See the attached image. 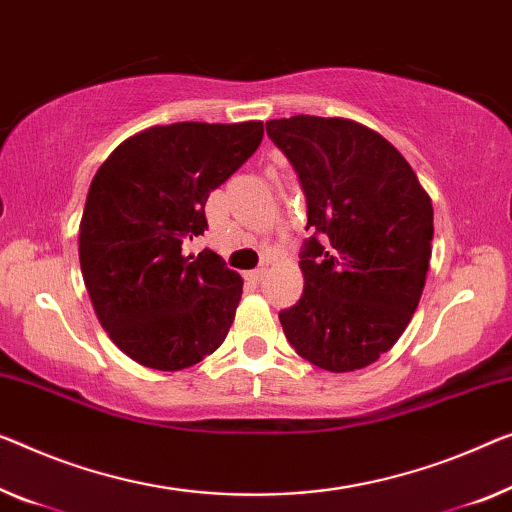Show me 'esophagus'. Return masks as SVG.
<instances>
[{
    "instance_id": "esophagus-1",
    "label": "esophagus",
    "mask_w": 512,
    "mask_h": 512,
    "mask_svg": "<svg viewBox=\"0 0 512 512\" xmlns=\"http://www.w3.org/2000/svg\"><path fill=\"white\" fill-rule=\"evenodd\" d=\"M264 273H266V269H255V271H248V273H246V280H248V282H253V285H259V282L264 280Z\"/></svg>"
}]
</instances>
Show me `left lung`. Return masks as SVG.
<instances>
[{
  "instance_id": "left-lung-1",
  "label": "left lung",
  "mask_w": 512,
  "mask_h": 512,
  "mask_svg": "<svg viewBox=\"0 0 512 512\" xmlns=\"http://www.w3.org/2000/svg\"><path fill=\"white\" fill-rule=\"evenodd\" d=\"M308 202L303 294L280 312L289 345L317 368L352 372L388 352L414 317L430 269L434 213L386 137L342 117L266 121Z\"/></svg>"
}]
</instances>
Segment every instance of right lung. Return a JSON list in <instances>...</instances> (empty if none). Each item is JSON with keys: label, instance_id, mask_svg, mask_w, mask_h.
I'll list each match as a JSON object with an SVG mask.
<instances>
[{"label": "right lung", "instance_id": "add662e5", "mask_svg": "<svg viewBox=\"0 0 512 512\" xmlns=\"http://www.w3.org/2000/svg\"><path fill=\"white\" fill-rule=\"evenodd\" d=\"M262 121L151 126L98 167L80 220V269L98 322L128 358L174 372L223 345L243 280L213 250L183 255L204 204L255 154Z\"/></svg>", "mask_w": 512, "mask_h": 512}]
</instances>
